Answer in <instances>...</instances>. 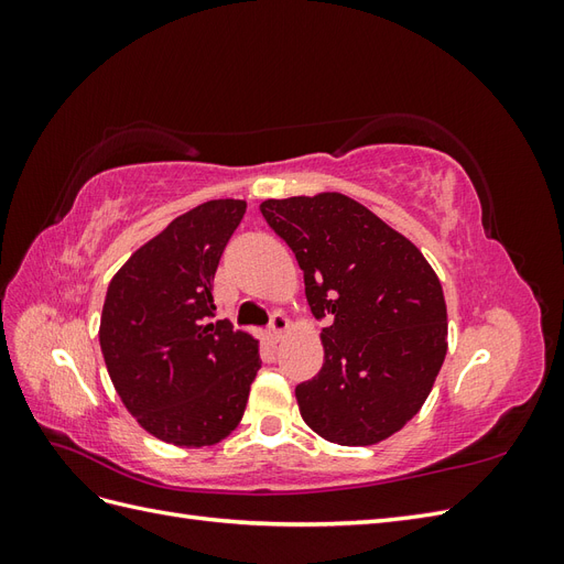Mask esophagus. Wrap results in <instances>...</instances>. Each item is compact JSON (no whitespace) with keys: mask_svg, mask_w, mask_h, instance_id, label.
<instances>
[{"mask_svg":"<svg viewBox=\"0 0 564 564\" xmlns=\"http://www.w3.org/2000/svg\"><path fill=\"white\" fill-rule=\"evenodd\" d=\"M286 329H289V319L282 313L272 315V319H270V338L275 340V344H278V340H282Z\"/></svg>","mask_w":564,"mask_h":564,"instance_id":"obj_1","label":"esophagus"}]
</instances>
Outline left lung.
<instances>
[{"label":"left lung","instance_id":"obj_1","mask_svg":"<svg viewBox=\"0 0 564 564\" xmlns=\"http://www.w3.org/2000/svg\"><path fill=\"white\" fill-rule=\"evenodd\" d=\"M292 247L317 319L324 365L296 386L303 421L329 442L367 447L398 433L431 395L447 355V305L423 253L340 193L265 199Z\"/></svg>","mask_w":564,"mask_h":564}]
</instances>
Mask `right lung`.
<instances>
[{
  "mask_svg": "<svg viewBox=\"0 0 564 564\" xmlns=\"http://www.w3.org/2000/svg\"><path fill=\"white\" fill-rule=\"evenodd\" d=\"M247 212L212 199L174 218L110 280L100 350L117 395L162 442L209 447L242 421L259 340L214 317V275Z\"/></svg>",
  "mask_w": 564,
  "mask_h": 564,
  "instance_id": "1",
  "label": "right lung"
}]
</instances>
